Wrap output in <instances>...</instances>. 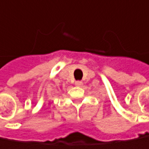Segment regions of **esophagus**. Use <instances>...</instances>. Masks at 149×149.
Returning <instances> with one entry per match:
<instances>
[{"label": "esophagus", "instance_id": "esophagus-1", "mask_svg": "<svg viewBox=\"0 0 149 149\" xmlns=\"http://www.w3.org/2000/svg\"><path fill=\"white\" fill-rule=\"evenodd\" d=\"M75 86H81L82 85H83V82L82 81H75Z\"/></svg>", "mask_w": 149, "mask_h": 149}]
</instances>
